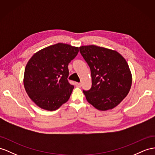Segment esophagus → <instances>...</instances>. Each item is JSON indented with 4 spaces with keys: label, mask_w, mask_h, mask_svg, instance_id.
Listing matches in <instances>:
<instances>
[{
    "label": "esophagus",
    "mask_w": 155,
    "mask_h": 155,
    "mask_svg": "<svg viewBox=\"0 0 155 155\" xmlns=\"http://www.w3.org/2000/svg\"><path fill=\"white\" fill-rule=\"evenodd\" d=\"M75 84H76V86L78 87V88H81V83L80 82H76L75 83Z\"/></svg>",
    "instance_id": "1"
}]
</instances>
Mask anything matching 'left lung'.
<instances>
[{
	"mask_svg": "<svg viewBox=\"0 0 155 155\" xmlns=\"http://www.w3.org/2000/svg\"><path fill=\"white\" fill-rule=\"evenodd\" d=\"M89 65L92 88L83 90L86 100L100 110L117 107L129 93L132 76L128 63L118 51L95 45L79 47Z\"/></svg>",
	"mask_w": 155,
	"mask_h": 155,
	"instance_id": "1",
	"label": "left lung"
}]
</instances>
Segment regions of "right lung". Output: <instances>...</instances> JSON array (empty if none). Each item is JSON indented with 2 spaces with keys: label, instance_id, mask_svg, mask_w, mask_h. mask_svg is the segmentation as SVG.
Segmentation results:
<instances>
[{
  "label": "right lung",
  "instance_id": "obj_1",
  "mask_svg": "<svg viewBox=\"0 0 155 155\" xmlns=\"http://www.w3.org/2000/svg\"><path fill=\"white\" fill-rule=\"evenodd\" d=\"M78 51V47L58 43L38 51L27 62L23 85L40 108L52 111L69 100L74 86L67 80L68 65Z\"/></svg>",
  "mask_w": 155,
  "mask_h": 155
}]
</instances>
